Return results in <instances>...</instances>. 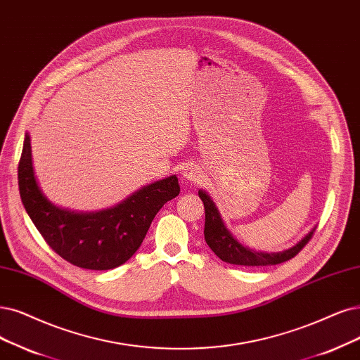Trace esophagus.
<instances>
[{
	"instance_id": "1",
	"label": "esophagus",
	"mask_w": 360,
	"mask_h": 360,
	"mask_svg": "<svg viewBox=\"0 0 360 360\" xmlns=\"http://www.w3.org/2000/svg\"><path fill=\"white\" fill-rule=\"evenodd\" d=\"M182 178L185 181H190V182H198L203 178V172L200 170V167H198L197 165L190 163L182 169Z\"/></svg>"
}]
</instances>
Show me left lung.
Returning a JSON list of instances; mask_svg holds the SVG:
<instances>
[{"label":"left lung","mask_w":360,"mask_h":360,"mask_svg":"<svg viewBox=\"0 0 360 360\" xmlns=\"http://www.w3.org/2000/svg\"><path fill=\"white\" fill-rule=\"evenodd\" d=\"M202 202L205 205V240L207 246L215 252V255L224 262L234 265H246V267H255V265H276L282 264L290 258H294L298 252L307 245L316 229H311L301 240L292 248L281 252H261L250 249L237 240V237L225 225L219 209L214 198L207 191L198 190Z\"/></svg>","instance_id":"left-lung-1"}]
</instances>
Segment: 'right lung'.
Wrapping results in <instances>:
<instances>
[{
	"label": "right lung",
	"mask_w": 360,
	"mask_h": 360,
	"mask_svg": "<svg viewBox=\"0 0 360 360\" xmlns=\"http://www.w3.org/2000/svg\"><path fill=\"white\" fill-rule=\"evenodd\" d=\"M18 179L26 214L49 246L87 270H111L124 264L139 249L157 212L181 191L176 175H172L145 185L108 209L78 212L60 207L49 200L37 181L28 131Z\"/></svg>",
	"instance_id": "right-lung-1"
}]
</instances>
